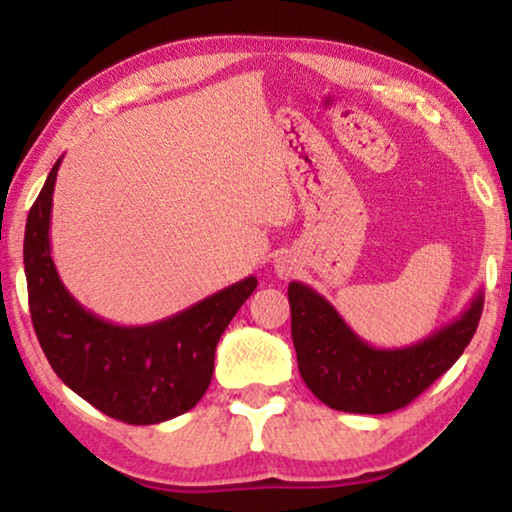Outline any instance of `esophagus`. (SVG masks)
<instances>
[{"label":"esophagus","mask_w":512,"mask_h":512,"mask_svg":"<svg viewBox=\"0 0 512 512\" xmlns=\"http://www.w3.org/2000/svg\"><path fill=\"white\" fill-rule=\"evenodd\" d=\"M275 270H277V275L279 277H291L293 275V270H296V268H293V263H289V261H284V258H279V261H277V265H275Z\"/></svg>","instance_id":"obj_1"}]
</instances>
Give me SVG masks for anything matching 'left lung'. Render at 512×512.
Masks as SVG:
<instances>
[{"label":"left lung","instance_id":"obj_1","mask_svg":"<svg viewBox=\"0 0 512 512\" xmlns=\"http://www.w3.org/2000/svg\"><path fill=\"white\" fill-rule=\"evenodd\" d=\"M291 338L307 389L328 408L384 415L405 408L464 354L485 296L417 345L377 349L345 324L328 300L303 282L289 284Z\"/></svg>","mask_w":512,"mask_h":512}]
</instances>
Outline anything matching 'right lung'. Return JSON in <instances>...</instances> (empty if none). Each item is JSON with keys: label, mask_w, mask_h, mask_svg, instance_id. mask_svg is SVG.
Instances as JSON below:
<instances>
[{"label": "right lung", "mask_w": 512, "mask_h": 512, "mask_svg": "<svg viewBox=\"0 0 512 512\" xmlns=\"http://www.w3.org/2000/svg\"><path fill=\"white\" fill-rule=\"evenodd\" d=\"M53 165L27 214L25 277L32 326L55 375L83 401L125 424L167 422L198 405L212 382L214 352L258 279L247 277L188 310L146 326H118L65 289L51 258Z\"/></svg>", "instance_id": "right-lung-1"}]
</instances>
